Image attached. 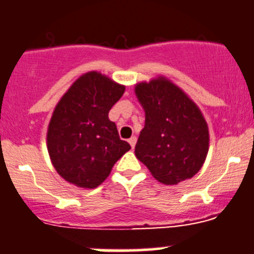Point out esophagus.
<instances>
[{
  "instance_id": "1",
  "label": "esophagus",
  "mask_w": 254,
  "mask_h": 254,
  "mask_svg": "<svg viewBox=\"0 0 254 254\" xmlns=\"http://www.w3.org/2000/svg\"><path fill=\"white\" fill-rule=\"evenodd\" d=\"M136 140H137V138H136V136H132V137H130V138H129V143H130V146H131L132 148L135 147V145H136Z\"/></svg>"
}]
</instances>
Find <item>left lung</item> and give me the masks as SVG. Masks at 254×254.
Returning <instances> with one entry per match:
<instances>
[{
    "label": "left lung",
    "instance_id": "obj_1",
    "mask_svg": "<svg viewBox=\"0 0 254 254\" xmlns=\"http://www.w3.org/2000/svg\"><path fill=\"white\" fill-rule=\"evenodd\" d=\"M135 92L146 113L135 146L138 161L165 185L197 174L209 145L207 123L198 107L164 78L137 84Z\"/></svg>",
    "mask_w": 254,
    "mask_h": 254
}]
</instances>
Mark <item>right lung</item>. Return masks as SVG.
Masks as SVG:
<instances>
[{
	"label": "right lung",
	"mask_w": 254,
	"mask_h": 254,
	"mask_svg": "<svg viewBox=\"0 0 254 254\" xmlns=\"http://www.w3.org/2000/svg\"><path fill=\"white\" fill-rule=\"evenodd\" d=\"M124 91L123 85L90 71L61 98L49 125L47 148L64 180L79 188H97L131 148L120 140L116 123L108 118Z\"/></svg>",
	"instance_id": "add662e5"
}]
</instances>
